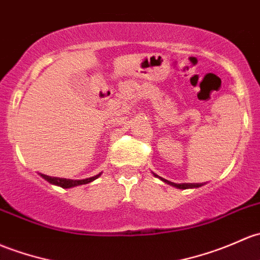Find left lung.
Instances as JSON below:
<instances>
[{
	"label": "left lung",
	"instance_id": "left-lung-1",
	"mask_svg": "<svg viewBox=\"0 0 260 260\" xmlns=\"http://www.w3.org/2000/svg\"><path fill=\"white\" fill-rule=\"evenodd\" d=\"M155 177H158L157 174H154ZM162 179V178H160ZM167 184H171L173 185V187L176 188H179V189H188V188H198V187H202L203 185V183H180V184H177V183H173V182H169V180L167 179H163Z\"/></svg>",
	"mask_w": 260,
	"mask_h": 260
}]
</instances>
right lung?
<instances>
[{
	"instance_id": "obj_1",
	"label": "right lung",
	"mask_w": 260,
	"mask_h": 260,
	"mask_svg": "<svg viewBox=\"0 0 260 260\" xmlns=\"http://www.w3.org/2000/svg\"><path fill=\"white\" fill-rule=\"evenodd\" d=\"M42 178H45L47 182L52 183V184H56L59 185L62 188H71V187H76V185H81V184H87V183L92 182V180L97 179L98 177L101 176L97 174V176L91 177V178H86V179H67V178H58V177H50V176H46V174H41Z\"/></svg>"
}]
</instances>
